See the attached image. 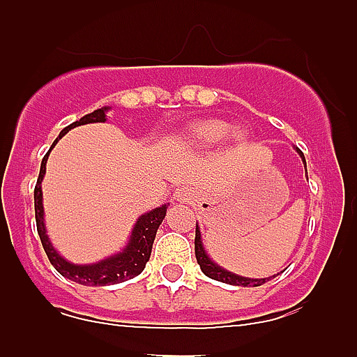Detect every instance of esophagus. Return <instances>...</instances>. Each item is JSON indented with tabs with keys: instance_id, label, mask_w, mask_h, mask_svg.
<instances>
[{
	"instance_id": "34e87169",
	"label": "esophagus",
	"mask_w": 357,
	"mask_h": 357,
	"mask_svg": "<svg viewBox=\"0 0 357 357\" xmlns=\"http://www.w3.org/2000/svg\"><path fill=\"white\" fill-rule=\"evenodd\" d=\"M189 197H191V191H189V188H181L178 191L175 193V198L178 202H185L189 200Z\"/></svg>"
}]
</instances>
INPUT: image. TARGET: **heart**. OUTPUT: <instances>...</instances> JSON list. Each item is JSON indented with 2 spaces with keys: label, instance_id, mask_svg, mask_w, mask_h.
<instances>
[{
  "label": "heart",
  "instance_id": "b5f03b06",
  "mask_svg": "<svg viewBox=\"0 0 357 357\" xmlns=\"http://www.w3.org/2000/svg\"><path fill=\"white\" fill-rule=\"evenodd\" d=\"M229 135V125L218 119H206V121H198L197 125L189 128L185 139L189 144L197 148H211L222 143ZM236 137H241V134H236Z\"/></svg>",
  "mask_w": 357,
  "mask_h": 357
}]
</instances>
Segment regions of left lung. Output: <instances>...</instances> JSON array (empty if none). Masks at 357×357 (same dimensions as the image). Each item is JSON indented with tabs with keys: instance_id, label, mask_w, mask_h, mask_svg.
Returning <instances> with one entry per match:
<instances>
[{
	"instance_id": "obj_1",
	"label": "left lung",
	"mask_w": 357,
	"mask_h": 357,
	"mask_svg": "<svg viewBox=\"0 0 357 357\" xmlns=\"http://www.w3.org/2000/svg\"><path fill=\"white\" fill-rule=\"evenodd\" d=\"M298 153H301L302 160H304V166H305L304 153H302L301 150H298ZM305 172H307V169H305ZM195 255H197V261H198V264H200L202 272L206 273L207 277H211V279L220 280V282H225V284L261 286V284H264L266 280L272 279V277H268V279H248V277H241V275H236V273H232V272H227V270H223L222 266H218L216 263H213L209 255H207L204 245H202V236H200V229H198V225H197V234H195ZM277 275H279V273H277Z\"/></svg>"
}]
</instances>
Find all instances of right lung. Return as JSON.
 I'll list each match as a JSON object with an SVG mask.
<instances>
[{
    "mask_svg": "<svg viewBox=\"0 0 357 357\" xmlns=\"http://www.w3.org/2000/svg\"><path fill=\"white\" fill-rule=\"evenodd\" d=\"M107 110L109 107H102V109L94 110L91 114H85L78 121L71 123L64 130L59 134L55 143L52 148L59 143L62 135L68 134L71 128L80 127V125H87V123H105L107 121ZM50 148V151H52ZM50 151L44 155L43 162H40V172L39 178H37L36 191H33V200H36V222H37V232H39L40 243H43L44 252L48 255L50 263L53 264L56 272L64 275L66 279L78 282L84 286H109V284H118V282H125L128 279H134L135 275H139L146 266L148 259L151 254V245L155 239L157 229L162 223L164 216H166V209L168 206L157 207V209L144 213L139 216V220L135 222L132 236L128 239L127 247L123 248L119 254L110 255L107 259L98 261L93 264H73L66 261L59 252L53 248L52 241H50L48 234H46V225H44V207H43V189H40V182L46 173V160H48Z\"/></svg>",
    "mask_w": 357,
    "mask_h": 357,
    "instance_id": "add662e5",
    "label": "right lung"
}]
</instances>
